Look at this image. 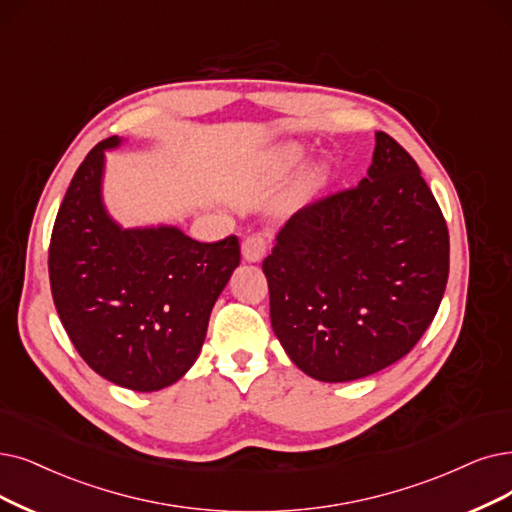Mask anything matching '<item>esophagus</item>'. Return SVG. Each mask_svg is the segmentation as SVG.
I'll use <instances>...</instances> for the list:
<instances>
[{
  "label": "esophagus",
  "mask_w": 512,
  "mask_h": 512,
  "mask_svg": "<svg viewBox=\"0 0 512 512\" xmlns=\"http://www.w3.org/2000/svg\"><path fill=\"white\" fill-rule=\"evenodd\" d=\"M267 248H269V241L264 239L262 235H250L245 237L243 243H241V254H243V260L248 262H258L264 254H267Z\"/></svg>",
  "instance_id": "esophagus-1"
}]
</instances>
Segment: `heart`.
<instances>
[{
    "mask_svg": "<svg viewBox=\"0 0 512 512\" xmlns=\"http://www.w3.org/2000/svg\"><path fill=\"white\" fill-rule=\"evenodd\" d=\"M302 159H304L302 147H298V145L285 147V149L281 151V155H279V168H281V170H292V168L300 166Z\"/></svg>",
    "mask_w": 512,
    "mask_h": 512,
    "instance_id": "heart-1",
    "label": "heart"
}]
</instances>
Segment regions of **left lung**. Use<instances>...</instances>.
Instances as JSON below:
<instances>
[{
    "label": "left lung",
    "instance_id": "left-lung-1",
    "mask_svg": "<svg viewBox=\"0 0 512 512\" xmlns=\"http://www.w3.org/2000/svg\"><path fill=\"white\" fill-rule=\"evenodd\" d=\"M262 271L288 357L321 382L359 380L410 353L435 319L447 224L412 155L376 132L367 176L298 210Z\"/></svg>",
    "mask_w": 512,
    "mask_h": 512
}]
</instances>
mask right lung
<instances>
[{
  "mask_svg": "<svg viewBox=\"0 0 512 512\" xmlns=\"http://www.w3.org/2000/svg\"><path fill=\"white\" fill-rule=\"evenodd\" d=\"M121 142H98L71 180L50 239V288L81 359L113 384L151 393L191 370L241 252L235 235L199 243L172 224L113 220L102 176L105 151Z\"/></svg>",
  "mask_w": 512,
  "mask_h": 512,
  "instance_id": "obj_1",
  "label": "right lung"
}]
</instances>
